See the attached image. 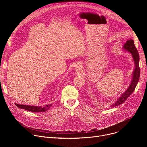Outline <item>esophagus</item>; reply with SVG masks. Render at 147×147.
Returning a JSON list of instances; mask_svg holds the SVG:
<instances>
[{"label":"esophagus","mask_w":147,"mask_h":147,"mask_svg":"<svg viewBox=\"0 0 147 147\" xmlns=\"http://www.w3.org/2000/svg\"><path fill=\"white\" fill-rule=\"evenodd\" d=\"M81 65H80V64H78L76 65V71H79L81 70Z\"/></svg>","instance_id":"1"}]
</instances>
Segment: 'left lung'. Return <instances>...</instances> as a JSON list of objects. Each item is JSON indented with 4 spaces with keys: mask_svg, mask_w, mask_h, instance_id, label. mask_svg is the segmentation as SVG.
Segmentation results:
<instances>
[{
    "mask_svg": "<svg viewBox=\"0 0 147 147\" xmlns=\"http://www.w3.org/2000/svg\"><path fill=\"white\" fill-rule=\"evenodd\" d=\"M123 48L126 51H128L131 53L133 57L134 60L135 69L133 73V80L131 81V82L130 84L129 87L126 91H125V92L123 94L121 95V96L117 100V101L111 107H116V106L120 105L123 103L125 100H126V99L130 96V95L134 91L140 78V69L139 67L140 57H139V54L138 53V51L135 47L134 40L133 39H130L127 40L126 42L125 43L123 47Z\"/></svg>",
    "mask_w": 147,
    "mask_h": 147,
    "instance_id": "obj_1",
    "label": "left lung"
}]
</instances>
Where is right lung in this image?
Segmentation results:
<instances>
[{
	"instance_id": "right-lung-1",
	"label": "right lung",
	"mask_w": 147,
	"mask_h": 147,
	"mask_svg": "<svg viewBox=\"0 0 147 147\" xmlns=\"http://www.w3.org/2000/svg\"><path fill=\"white\" fill-rule=\"evenodd\" d=\"M16 105L20 108L25 109L26 111H28L32 112H44L47 111L51 106L52 105H47L42 107H34V106H30V105H19V104H15Z\"/></svg>"
}]
</instances>
